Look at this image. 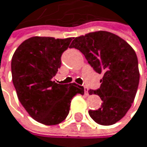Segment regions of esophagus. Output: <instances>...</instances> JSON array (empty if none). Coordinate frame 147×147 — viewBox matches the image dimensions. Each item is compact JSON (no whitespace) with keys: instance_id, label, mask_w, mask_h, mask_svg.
I'll list each match as a JSON object with an SVG mask.
<instances>
[{"instance_id":"esophagus-1","label":"esophagus","mask_w":147,"mask_h":147,"mask_svg":"<svg viewBox=\"0 0 147 147\" xmlns=\"http://www.w3.org/2000/svg\"><path fill=\"white\" fill-rule=\"evenodd\" d=\"M84 90H85V94H86V95H88V94H89V93H88V88H87L86 86L84 87Z\"/></svg>"}]
</instances>
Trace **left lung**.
<instances>
[{
  "label": "left lung",
  "mask_w": 147,
  "mask_h": 147,
  "mask_svg": "<svg viewBox=\"0 0 147 147\" xmlns=\"http://www.w3.org/2000/svg\"><path fill=\"white\" fill-rule=\"evenodd\" d=\"M82 53L95 72L103 75L97 90L102 101L101 107L88 111L100 125H113L121 119L131 107L136 96L139 70L138 57L132 47L116 34L97 31L76 37L71 44Z\"/></svg>",
  "instance_id": "obj_1"
}]
</instances>
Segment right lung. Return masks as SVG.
<instances>
[{"label":"right lung","mask_w":147,"mask_h":147,"mask_svg":"<svg viewBox=\"0 0 147 147\" xmlns=\"http://www.w3.org/2000/svg\"><path fill=\"white\" fill-rule=\"evenodd\" d=\"M72 38L34 36L18 47L11 60L12 81L18 98L28 114L45 125H57L69 114L70 102L84 87L53 81L61 57Z\"/></svg>","instance_id":"right-lung-1"}]
</instances>
